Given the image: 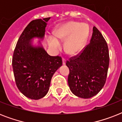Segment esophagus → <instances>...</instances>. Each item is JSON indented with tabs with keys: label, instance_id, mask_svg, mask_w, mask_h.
<instances>
[{
	"label": "esophagus",
	"instance_id": "esophagus-1",
	"mask_svg": "<svg viewBox=\"0 0 122 122\" xmlns=\"http://www.w3.org/2000/svg\"><path fill=\"white\" fill-rule=\"evenodd\" d=\"M62 61H63V65H65L66 64V60L65 59H62Z\"/></svg>",
	"mask_w": 122,
	"mask_h": 122
}]
</instances>
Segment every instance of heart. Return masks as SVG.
Segmentation results:
<instances>
[{"label":"heart","mask_w":122,"mask_h":122,"mask_svg":"<svg viewBox=\"0 0 122 122\" xmlns=\"http://www.w3.org/2000/svg\"><path fill=\"white\" fill-rule=\"evenodd\" d=\"M88 26L85 23L69 21L60 26L54 31L56 37H51L49 40L50 48L53 51L57 52L61 47L58 41L65 42V52L69 55H75L81 51L88 34Z\"/></svg>","instance_id":"heart-1"}]
</instances>
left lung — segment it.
Returning a JSON list of instances; mask_svg holds the SVG:
<instances>
[{"instance_id": "1", "label": "left lung", "mask_w": 122, "mask_h": 122, "mask_svg": "<svg viewBox=\"0 0 122 122\" xmlns=\"http://www.w3.org/2000/svg\"><path fill=\"white\" fill-rule=\"evenodd\" d=\"M109 62L107 43L94 26L89 45L66 63L70 70L68 83L73 94L83 99L98 94L106 82Z\"/></svg>"}]
</instances>
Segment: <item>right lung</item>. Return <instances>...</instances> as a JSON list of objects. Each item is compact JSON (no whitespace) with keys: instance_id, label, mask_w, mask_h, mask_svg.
I'll list each match as a JSON object with an SVG mask.
<instances>
[{"instance_id":"right-lung-1","label":"right lung","mask_w":122,"mask_h":122,"mask_svg":"<svg viewBox=\"0 0 122 122\" xmlns=\"http://www.w3.org/2000/svg\"><path fill=\"white\" fill-rule=\"evenodd\" d=\"M50 18L31 21L20 35L13 54L12 65L16 85L31 99H40L47 94L52 77L62 66L61 57L49 55L41 41L37 46L32 44L34 38L44 39Z\"/></svg>"}]
</instances>
